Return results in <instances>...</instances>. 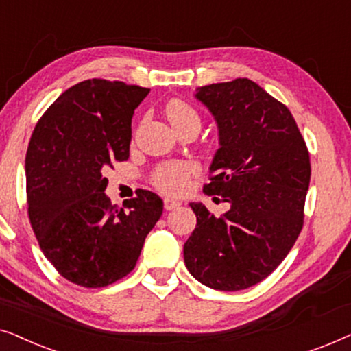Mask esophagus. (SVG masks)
Instances as JSON below:
<instances>
[{
	"label": "esophagus",
	"instance_id": "34e87169",
	"mask_svg": "<svg viewBox=\"0 0 351 351\" xmlns=\"http://www.w3.org/2000/svg\"><path fill=\"white\" fill-rule=\"evenodd\" d=\"M180 206V203L177 199H171V198H166L165 199V209L166 210H172V209H177Z\"/></svg>",
	"mask_w": 351,
	"mask_h": 351
}]
</instances>
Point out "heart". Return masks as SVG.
Instances as JSON below:
<instances>
[{
    "instance_id": "obj_1",
    "label": "heart",
    "mask_w": 351,
    "mask_h": 351,
    "mask_svg": "<svg viewBox=\"0 0 351 351\" xmlns=\"http://www.w3.org/2000/svg\"><path fill=\"white\" fill-rule=\"evenodd\" d=\"M166 114L172 126L179 132L191 126H201L199 113L190 104L182 102V100H171L166 105ZM196 171H198V166L193 161L161 162L153 171L152 184L165 193H180L186 189L190 177L196 174Z\"/></svg>"
}]
</instances>
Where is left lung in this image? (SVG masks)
Listing matches in <instances>:
<instances>
[{"instance_id":"obj_1","label":"left lung","mask_w":351,"mask_h":351,"mask_svg":"<svg viewBox=\"0 0 351 351\" xmlns=\"http://www.w3.org/2000/svg\"><path fill=\"white\" fill-rule=\"evenodd\" d=\"M214 114L220 148L204 193L230 209L214 215L191 203L196 228L184 246L185 265L217 291L247 289L270 275L304 227L310 153L289 108L247 78L196 93ZM219 199V198H217Z\"/></svg>"}]
</instances>
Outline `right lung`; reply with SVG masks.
<instances>
[{"label":"right lung","mask_w":351,"mask_h":351,"mask_svg":"<svg viewBox=\"0 0 351 351\" xmlns=\"http://www.w3.org/2000/svg\"><path fill=\"white\" fill-rule=\"evenodd\" d=\"M150 89L86 80L46 110L25 158L28 219L43 254L60 276L105 287L129 275L162 214L148 190L117 208L104 174L129 158L132 114Z\"/></svg>","instance_id":"1"}]
</instances>
